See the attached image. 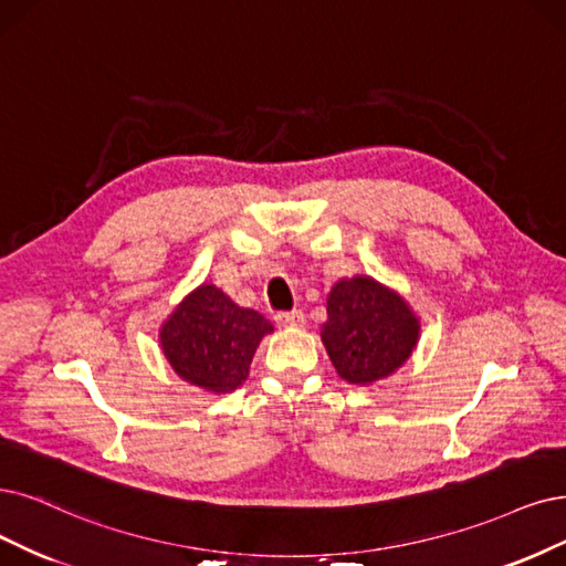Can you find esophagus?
I'll use <instances>...</instances> for the list:
<instances>
[{
    "instance_id": "1",
    "label": "esophagus",
    "mask_w": 566,
    "mask_h": 566,
    "mask_svg": "<svg viewBox=\"0 0 566 566\" xmlns=\"http://www.w3.org/2000/svg\"><path fill=\"white\" fill-rule=\"evenodd\" d=\"M275 322L280 328H301L305 324V315L301 310L280 312V315H275Z\"/></svg>"
}]
</instances>
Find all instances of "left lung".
Masks as SVG:
<instances>
[{
  "mask_svg": "<svg viewBox=\"0 0 566 566\" xmlns=\"http://www.w3.org/2000/svg\"><path fill=\"white\" fill-rule=\"evenodd\" d=\"M322 343L331 364L352 385H373L401 368L420 338L410 305L373 277L340 280L326 298Z\"/></svg>",
  "mask_w": 566,
  "mask_h": 566,
  "instance_id": "left-lung-1",
  "label": "left lung"
}]
</instances>
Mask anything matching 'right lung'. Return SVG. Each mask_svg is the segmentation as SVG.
<instances>
[{
	"mask_svg": "<svg viewBox=\"0 0 566 566\" xmlns=\"http://www.w3.org/2000/svg\"><path fill=\"white\" fill-rule=\"evenodd\" d=\"M268 333L272 324L256 310L235 305L214 284H200L160 326V347L181 380L228 394L247 380Z\"/></svg>",
	"mask_w": 566,
	"mask_h": 566,
	"instance_id": "right-lung-1",
	"label": "right lung"
}]
</instances>
